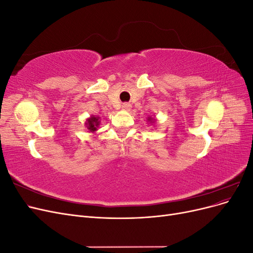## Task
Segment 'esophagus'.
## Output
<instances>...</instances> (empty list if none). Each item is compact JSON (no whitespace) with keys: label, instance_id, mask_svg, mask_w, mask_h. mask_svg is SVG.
<instances>
[{"label":"esophagus","instance_id":"esophagus-1","mask_svg":"<svg viewBox=\"0 0 253 253\" xmlns=\"http://www.w3.org/2000/svg\"><path fill=\"white\" fill-rule=\"evenodd\" d=\"M131 108H132V105L129 104V103H124V104H122V109H124L125 111L131 110Z\"/></svg>","mask_w":253,"mask_h":253}]
</instances>
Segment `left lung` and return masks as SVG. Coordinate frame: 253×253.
I'll return each instance as SVG.
<instances>
[{
	"instance_id": "8db88e82",
	"label": "left lung",
	"mask_w": 253,
	"mask_h": 253,
	"mask_svg": "<svg viewBox=\"0 0 253 253\" xmlns=\"http://www.w3.org/2000/svg\"><path fill=\"white\" fill-rule=\"evenodd\" d=\"M148 120H149V121H151V122H152V121H153V122L155 121V119H154V118H151V117H149V118H148Z\"/></svg>"
}]
</instances>
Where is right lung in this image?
Returning a JSON list of instances; mask_svg holds the SVG:
<instances>
[{"label": "right lung", "mask_w": 253, "mask_h": 253, "mask_svg": "<svg viewBox=\"0 0 253 253\" xmlns=\"http://www.w3.org/2000/svg\"><path fill=\"white\" fill-rule=\"evenodd\" d=\"M99 124H100V121H99V117H96V116H90L86 122H85V126L87 127V129L89 132L94 133L95 131H97V127L99 126Z\"/></svg>", "instance_id": "obj_1"}]
</instances>
